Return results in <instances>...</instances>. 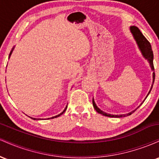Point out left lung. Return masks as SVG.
Instances as JSON below:
<instances>
[{
  "instance_id": "8db88e82",
  "label": "left lung",
  "mask_w": 159,
  "mask_h": 159,
  "mask_svg": "<svg viewBox=\"0 0 159 159\" xmlns=\"http://www.w3.org/2000/svg\"><path fill=\"white\" fill-rule=\"evenodd\" d=\"M130 30H131V32H132V34H133V36H134V39H135L137 43H138V47H139V48L140 49V51H141L142 52V54H143L144 57L146 58V59L148 60L149 64H150V66H151V69H152L153 71H154V65H153V52H152V47H151V45L150 43H149V42L146 39V37L144 36L143 34H142V33L140 31L139 29L137 27H130ZM152 78H153V83H154V81H155V72H153V74H152ZM152 87H151L150 90H149V93H150L151 90H152ZM148 93V95H149ZM147 95V96H148ZM93 105L95 110H96L98 114H101L104 115V116H109V117H122V116H129V115H131L132 114V113H134V111H135L137 109H135L134 111H132V112L129 113V114H122V115H111V114H107V113L104 112V111L100 110L98 107L96 106V103H95L93 98Z\"/></svg>"
}]
</instances>
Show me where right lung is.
<instances>
[{
    "label": "right lung",
    "mask_w": 159,
    "mask_h": 159,
    "mask_svg": "<svg viewBox=\"0 0 159 159\" xmlns=\"http://www.w3.org/2000/svg\"><path fill=\"white\" fill-rule=\"evenodd\" d=\"M12 51H13V48H12V51H11V52H10V55H9V58H10V55H11V54H12ZM66 108H67V106H66V108L64 109V111H63V112H62V113H61V114H60L57 115V116H53V117H52V119H53V118H56V117H58V116H61V114H63V113H64V112H65V111H66ZM30 118H31V117H30ZM32 119H33V118H32ZM48 119H49V118H48ZM33 120H36V119H34H34H33Z\"/></svg>",
    "instance_id": "add662e5"
}]
</instances>
